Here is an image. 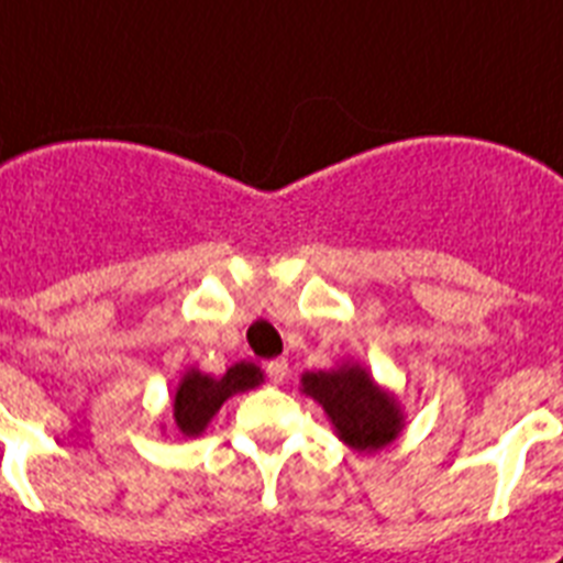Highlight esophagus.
<instances>
[{
  "mask_svg": "<svg viewBox=\"0 0 563 563\" xmlns=\"http://www.w3.org/2000/svg\"><path fill=\"white\" fill-rule=\"evenodd\" d=\"M287 360H271L267 362V376H271L273 383L276 385H282L287 379Z\"/></svg>",
  "mask_w": 563,
  "mask_h": 563,
  "instance_id": "34e87169",
  "label": "esophagus"
}]
</instances>
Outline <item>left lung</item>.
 Returning <instances> with one entry per match:
<instances>
[{
  "mask_svg": "<svg viewBox=\"0 0 563 563\" xmlns=\"http://www.w3.org/2000/svg\"><path fill=\"white\" fill-rule=\"evenodd\" d=\"M299 391L322 406L336 434L354 452H379L406 429V411L394 391L379 385L362 362L305 371Z\"/></svg>",
  "mask_w": 563,
  "mask_h": 563,
  "instance_id": "8db88e82",
  "label": "left lung"
}]
</instances>
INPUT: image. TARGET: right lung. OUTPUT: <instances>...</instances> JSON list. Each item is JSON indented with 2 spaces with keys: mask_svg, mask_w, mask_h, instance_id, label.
Wrapping results in <instances>:
<instances>
[{
  "mask_svg": "<svg viewBox=\"0 0 563 563\" xmlns=\"http://www.w3.org/2000/svg\"><path fill=\"white\" fill-rule=\"evenodd\" d=\"M264 383V371L253 362H235L221 376L203 374L201 368H187L180 376L175 399H172V417L184 438H201L218 408L235 394H244ZM161 431L166 426L161 422Z\"/></svg>",
  "mask_w": 563,
  "mask_h": 563,
  "instance_id": "1",
  "label": "right lung"
}]
</instances>
